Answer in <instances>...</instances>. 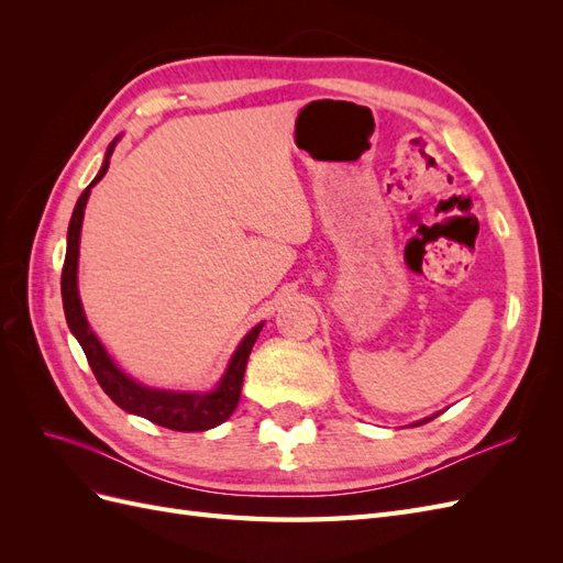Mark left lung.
Returning <instances> with one entry per match:
<instances>
[{"instance_id":"8db88e82","label":"left lung","mask_w":563,"mask_h":563,"mask_svg":"<svg viewBox=\"0 0 563 563\" xmlns=\"http://www.w3.org/2000/svg\"><path fill=\"white\" fill-rule=\"evenodd\" d=\"M437 416H432V418H424V420H420V422H416V424H424V422H428V420H434Z\"/></svg>"}]
</instances>
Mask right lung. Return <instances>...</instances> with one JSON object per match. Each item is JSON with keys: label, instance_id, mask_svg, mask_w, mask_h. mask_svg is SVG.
<instances>
[{"label": "right lung", "instance_id": "add662e5", "mask_svg": "<svg viewBox=\"0 0 563 563\" xmlns=\"http://www.w3.org/2000/svg\"><path fill=\"white\" fill-rule=\"evenodd\" d=\"M117 141L119 139H114L108 145L106 162L100 166L98 176L77 199V207L70 218V228H67V251H65L63 277H60V294H63V310H65L67 327H70L77 343L81 345L84 354H87L98 385L103 387L106 395L119 408H124L126 413L147 418L150 422L162 424V428L176 430V432L211 430L216 424L225 422L234 413L236 404H240L249 354L253 350L255 338H258L263 329V323L253 327L242 338V343L236 345L223 378H220V383L211 391H172V389L145 387L141 383H135L133 378H129L126 373L119 371L117 364L110 360L106 347L100 345L96 333L91 331L87 314H84V308H81L79 291H77V258H79V234H81L84 209H87L91 187L108 174L110 157Z\"/></svg>", "mask_w": 563, "mask_h": 563}]
</instances>
